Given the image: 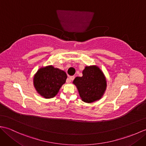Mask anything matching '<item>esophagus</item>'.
<instances>
[{"mask_svg":"<svg viewBox=\"0 0 146 146\" xmlns=\"http://www.w3.org/2000/svg\"><path fill=\"white\" fill-rule=\"evenodd\" d=\"M74 78H75V76H70L69 78L67 79L66 82L69 83L71 82V81H72V80H73Z\"/></svg>","mask_w":146,"mask_h":146,"instance_id":"obj_1","label":"esophagus"}]
</instances>
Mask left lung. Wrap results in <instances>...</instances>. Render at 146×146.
<instances>
[{"label":"left lung","mask_w":146,"mask_h":146,"mask_svg":"<svg viewBox=\"0 0 146 146\" xmlns=\"http://www.w3.org/2000/svg\"><path fill=\"white\" fill-rule=\"evenodd\" d=\"M82 73V77H76L73 82L82 100L88 104L99 100L107 88V80L103 71L98 66L92 65L85 66Z\"/></svg>","instance_id":"left-lung-1"}]
</instances>
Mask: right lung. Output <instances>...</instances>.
<instances>
[{
    "label": "right lung",
    "mask_w": 146,
    "mask_h": 146,
    "mask_svg": "<svg viewBox=\"0 0 146 146\" xmlns=\"http://www.w3.org/2000/svg\"><path fill=\"white\" fill-rule=\"evenodd\" d=\"M66 78L67 75L64 71L49 65L38 70L33 77V84L41 97L51 98L58 94Z\"/></svg>",
    "instance_id": "add662e5"
}]
</instances>
